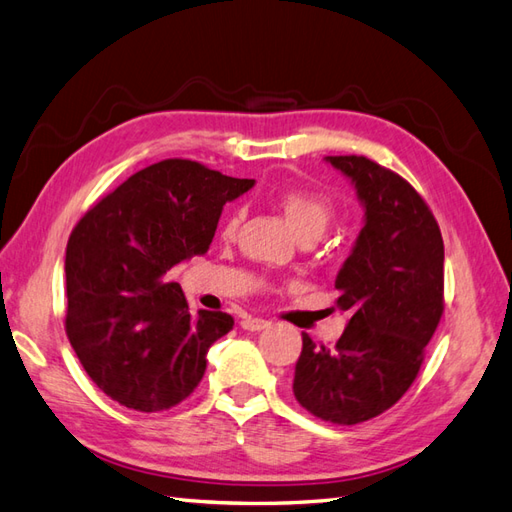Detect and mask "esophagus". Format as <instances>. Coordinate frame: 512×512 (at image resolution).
Here are the masks:
<instances>
[{
  "label": "esophagus",
  "mask_w": 512,
  "mask_h": 512,
  "mask_svg": "<svg viewBox=\"0 0 512 512\" xmlns=\"http://www.w3.org/2000/svg\"><path fill=\"white\" fill-rule=\"evenodd\" d=\"M241 326L245 328V331H263V328L269 326L267 320H260V317H245V320L241 322Z\"/></svg>",
  "instance_id": "1"
}]
</instances>
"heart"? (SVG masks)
Wrapping results in <instances>:
<instances>
[{"mask_svg":"<svg viewBox=\"0 0 512 512\" xmlns=\"http://www.w3.org/2000/svg\"><path fill=\"white\" fill-rule=\"evenodd\" d=\"M278 206L298 236H304V234L322 236L328 223L333 221L331 203L309 190L295 188V190L282 192L278 199ZM236 225H238V214H232V217L227 219V232L232 234L236 230Z\"/></svg>","mask_w":512,"mask_h":512,"instance_id":"obj_1","label":"heart"}]
</instances>
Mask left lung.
Masks as SVG:
<instances>
[{
  "mask_svg": "<svg viewBox=\"0 0 512 512\" xmlns=\"http://www.w3.org/2000/svg\"><path fill=\"white\" fill-rule=\"evenodd\" d=\"M326 162L355 184L366 210L361 232L335 278L348 324L335 348L302 333L293 394L313 416L357 425L410 390L445 309V245L425 199L363 155Z\"/></svg>",
  "mask_w": 512,
  "mask_h": 512,
  "instance_id": "8db88e82",
  "label": "left lung"
}]
</instances>
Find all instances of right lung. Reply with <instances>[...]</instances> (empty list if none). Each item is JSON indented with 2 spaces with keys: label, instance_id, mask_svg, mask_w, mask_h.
Returning a JSON list of instances; mask_svg holds the SVG:
<instances>
[{
  "label": "right lung",
  "instance_id": "add662e5",
  "mask_svg": "<svg viewBox=\"0 0 512 512\" xmlns=\"http://www.w3.org/2000/svg\"><path fill=\"white\" fill-rule=\"evenodd\" d=\"M254 179L192 160H164L131 175L76 223L65 249V333L85 372L113 401L162 412L195 392L208 348L232 315L192 317L166 271L201 256L227 201Z\"/></svg>",
  "mask_w": 512,
  "mask_h": 512
}]
</instances>
